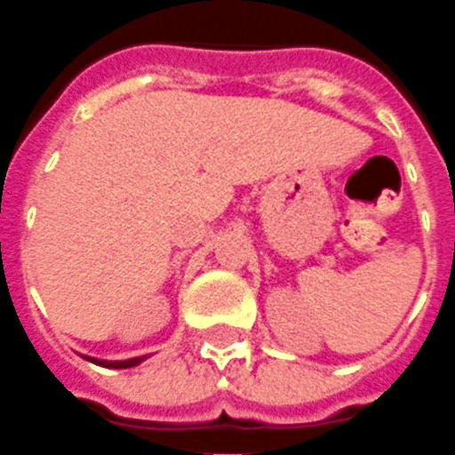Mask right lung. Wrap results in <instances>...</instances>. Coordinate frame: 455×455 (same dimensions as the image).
Listing matches in <instances>:
<instances>
[{
	"label": "right lung",
	"mask_w": 455,
	"mask_h": 455,
	"mask_svg": "<svg viewBox=\"0 0 455 455\" xmlns=\"http://www.w3.org/2000/svg\"><path fill=\"white\" fill-rule=\"evenodd\" d=\"M145 357H133V359H126V362H98V359H91L93 364H100V366H108V369H131V366L140 364Z\"/></svg>",
	"instance_id": "add662e5"
}]
</instances>
